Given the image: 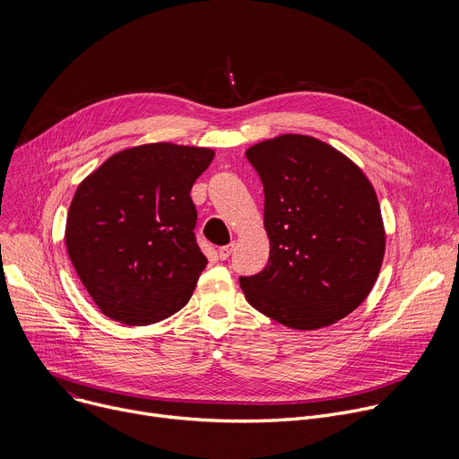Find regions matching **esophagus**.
Masks as SVG:
<instances>
[{
  "label": "esophagus",
  "mask_w": 459,
  "mask_h": 459,
  "mask_svg": "<svg viewBox=\"0 0 459 459\" xmlns=\"http://www.w3.org/2000/svg\"><path fill=\"white\" fill-rule=\"evenodd\" d=\"M232 248H234V243H229V245H223V247H220V250H218V255H220V259H227V257L232 254Z\"/></svg>",
  "instance_id": "obj_1"
}]
</instances>
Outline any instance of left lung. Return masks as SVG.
<instances>
[{"instance_id": "left-lung-1", "label": "left lung", "mask_w": 459, "mask_h": 459, "mask_svg": "<svg viewBox=\"0 0 459 459\" xmlns=\"http://www.w3.org/2000/svg\"><path fill=\"white\" fill-rule=\"evenodd\" d=\"M245 154L264 183L271 239L267 267L239 278L247 301L298 331L336 323L363 303L381 269L385 232L370 181L310 136L283 134Z\"/></svg>"}]
</instances>
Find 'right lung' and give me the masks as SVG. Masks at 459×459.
Listing matches in <instances>:
<instances>
[{"instance_id":"1","label":"right lung","mask_w":459,"mask_h":459,"mask_svg":"<svg viewBox=\"0 0 459 459\" xmlns=\"http://www.w3.org/2000/svg\"><path fill=\"white\" fill-rule=\"evenodd\" d=\"M212 158L211 149L151 143L114 154L80 183L65 243L105 316L151 325L186 305L207 267L190 188Z\"/></svg>"}]
</instances>
